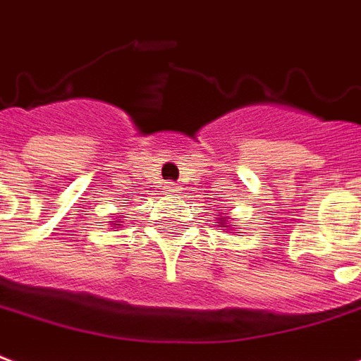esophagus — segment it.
I'll return each instance as SVG.
<instances>
[{
  "mask_svg": "<svg viewBox=\"0 0 361 361\" xmlns=\"http://www.w3.org/2000/svg\"><path fill=\"white\" fill-rule=\"evenodd\" d=\"M166 193H178V191H180V188H178V185H176V183H166Z\"/></svg>",
  "mask_w": 361,
  "mask_h": 361,
  "instance_id": "obj_1",
  "label": "esophagus"
}]
</instances>
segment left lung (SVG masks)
Here are the masks:
<instances>
[{
  "instance_id": "1",
  "label": "left lung",
  "mask_w": 361,
  "mask_h": 361,
  "mask_svg": "<svg viewBox=\"0 0 361 361\" xmlns=\"http://www.w3.org/2000/svg\"><path fill=\"white\" fill-rule=\"evenodd\" d=\"M224 215H226V213H224ZM226 219H228V216H221V215H219V224H216V226H223L224 231H228V228H233L234 224H233V226H231V224L226 223Z\"/></svg>"
}]
</instances>
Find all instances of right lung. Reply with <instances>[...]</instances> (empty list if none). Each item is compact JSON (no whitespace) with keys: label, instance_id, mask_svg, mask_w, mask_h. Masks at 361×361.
Masks as SVG:
<instances>
[{"label":"right lung","instance_id":"add662e5","mask_svg":"<svg viewBox=\"0 0 361 361\" xmlns=\"http://www.w3.org/2000/svg\"><path fill=\"white\" fill-rule=\"evenodd\" d=\"M121 223H123V216H119V219H115V221H111V224H113L115 228H119Z\"/></svg>","mask_w":361,"mask_h":361}]
</instances>
